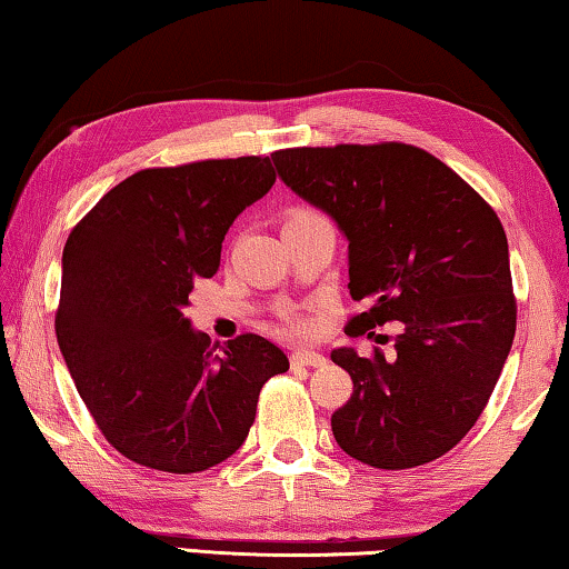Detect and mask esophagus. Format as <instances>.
Instances as JSON below:
<instances>
[{"label": "esophagus", "mask_w": 569, "mask_h": 569, "mask_svg": "<svg viewBox=\"0 0 569 569\" xmlns=\"http://www.w3.org/2000/svg\"><path fill=\"white\" fill-rule=\"evenodd\" d=\"M290 360H292V366H312V368H322L325 362H328L325 360V356H320V352H315V350H295Z\"/></svg>", "instance_id": "1"}]
</instances>
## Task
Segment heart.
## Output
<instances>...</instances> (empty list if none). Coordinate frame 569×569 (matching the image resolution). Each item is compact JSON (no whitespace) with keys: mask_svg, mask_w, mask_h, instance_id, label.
I'll list each match as a JSON object with an SVG mask.
<instances>
[{"mask_svg":"<svg viewBox=\"0 0 569 569\" xmlns=\"http://www.w3.org/2000/svg\"><path fill=\"white\" fill-rule=\"evenodd\" d=\"M312 217H318V213H312V211H295L292 217H290V221H297V219H312ZM287 325H290V328L295 330V332H310V328H312V322L307 320V318H300V315H287Z\"/></svg>","mask_w":569,"mask_h":569,"instance_id":"1","label":"heart"}]
</instances>
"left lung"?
<instances>
[{"mask_svg":"<svg viewBox=\"0 0 569 569\" xmlns=\"http://www.w3.org/2000/svg\"><path fill=\"white\" fill-rule=\"evenodd\" d=\"M279 179L348 239V290L362 335L396 320V352L332 350L352 396L332 413L342 451L411 469L477 423L517 330L509 244L495 209L439 158L406 143L287 148Z\"/></svg>","mask_w":569,"mask_h":569,"instance_id":"8db88e82","label":"left lung"}]
</instances>
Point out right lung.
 I'll list each match as a JSON object with an SVG mask.
<instances>
[{
	"label": "right lung",
	"mask_w": 569,
	"mask_h": 569,
	"mask_svg": "<svg viewBox=\"0 0 569 569\" xmlns=\"http://www.w3.org/2000/svg\"><path fill=\"white\" fill-rule=\"evenodd\" d=\"M274 158L146 169L110 189L62 249L58 346L108 443L169 473L217 467L244 443L259 390L290 360L259 335L211 348L183 318L221 241L274 183Z\"/></svg>",
	"instance_id": "right-lung-1"
}]
</instances>
